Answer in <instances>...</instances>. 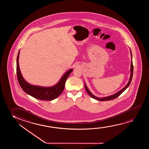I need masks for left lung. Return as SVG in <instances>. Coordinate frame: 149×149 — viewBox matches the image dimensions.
<instances>
[{"mask_svg":"<svg viewBox=\"0 0 149 149\" xmlns=\"http://www.w3.org/2000/svg\"><path fill=\"white\" fill-rule=\"evenodd\" d=\"M130 50L131 56V66H130V78L128 82V84H127L126 86H125L124 88H123L122 90H120V91L117 92L116 93L114 94H113L112 95H110V96H107V97H98L94 95L93 94H92L91 92H90V90H88L87 86L86 84V83L84 82V88H86V91L88 93V94L90 95L92 98H94L96 100H98V101H108V100H112L114 99L115 98H117L118 97L120 96V94H122V93L124 92L125 90H126L127 88H128L129 86H130L131 84V82L132 80L133 77V65L132 63V53H131V50L130 49Z\"/></svg>","mask_w":149,"mask_h":149,"instance_id":"8db88e82","label":"left lung"}]
</instances>
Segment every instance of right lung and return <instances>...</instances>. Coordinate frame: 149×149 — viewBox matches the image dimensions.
Segmentation results:
<instances>
[{"instance_id": "1", "label": "right lung", "mask_w": 149, "mask_h": 149, "mask_svg": "<svg viewBox=\"0 0 149 149\" xmlns=\"http://www.w3.org/2000/svg\"><path fill=\"white\" fill-rule=\"evenodd\" d=\"M19 54L20 50L17 57V75L19 84L23 91L29 95L39 100L50 101L57 98L63 91L65 81L73 69H70L65 72L59 81L54 86L45 87L32 85L24 79L21 73L19 65Z\"/></svg>"}]
</instances>
